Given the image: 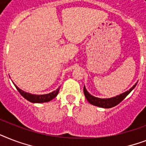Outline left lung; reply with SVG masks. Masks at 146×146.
Segmentation results:
<instances>
[{
    "label": "left lung",
    "instance_id": "8db88e82",
    "mask_svg": "<svg viewBox=\"0 0 146 146\" xmlns=\"http://www.w3.org/2000/svg\"><path fill=\"white\" fill-rule=\"evenodd\" d=\"M136 84H137V82L132 88H130L129 90H127V92H125L123 93L118 95L115 97L109 98H100L92 96L91 94H89V92L87 91L85 86L84 88H83V92H84L85 96L86 98L87 101L91 104H93L95 106L100 107V108H111L116 106L117 104L122 102L123 100L131 92L132 90L136 87Z\"/></svg>",
    "mask_w": 146,
    "mask_h": 146
}]
</instances>
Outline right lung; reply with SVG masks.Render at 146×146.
<instances>
[{"mask_svg":"<svg viewBox=\"0 0 146 146\" xmlns=\"http://www.w3.org/2000/svg\"><path fill=\"white\" fill-rule=\"evenodd\" d=\"M14 84V83H13ZM15 87L17 88V89L19 91V92L21 94V96L26 98V100H28L29 102H32V103H44V102H48L54 99L56 96H57V94L59 92L60 87L58 89H57L55 91H53L52 92H50L48 94H44V95H35V94H31L26 92H24L23 90L20 89L18 86H17L14 84Z\"/></svg>","mask_w":146,"mask_h":146,"instance_id":"right-lung-1","label":"right lung"}]
</instances>
